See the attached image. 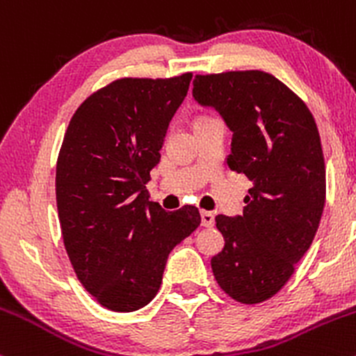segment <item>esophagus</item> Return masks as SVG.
Returning a JSON list of instances; mask_svg holds the SVG:
<instances>
[{"label":"esophagus","mask_w":356,"mask_h":356,"mask_svg":"<svg viewBox=\"0 0 356 356\" xmlns=\"http://www.w3.org/2000/svg\"><path fill=\"white\" fill-rule=\"evenodd\" d=\"M201 222L204 227H212L214 226V214L209 211H201Z\"/></svg>","instance_id":"1"}]
</instances>
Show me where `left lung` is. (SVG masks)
<instances>
[{
	"mask_svg": "<svg viewBox=\"0 0 356 356\" xmlns=\"http://www.w3.org/2000/svg\"><path fill=\"white\" fill-rule=\"evenodd\" d=\"M192 95L224 118L232 132L227 165L252 182L243 216L216 218L224 249L212 273L232 300L261 303L288 283L320 226L326 174L316 122L266 72L195 75Z\"/></svg>",
	"mask_w": 356,
	"mask_h": 356,
	"instance_id": "left-lung-1",
	"label": "left lung"
}]
</instances>
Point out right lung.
Instances as JSON below:
<instances>
[{"mask_svg":"<svg viewBox=\"0 0 356 356\" xmlns=\"http://www.w3.org/2000/svg\"><path fill=\"white\" fill-rule=\"evenodd\" d=\"M191 79L112 81L65 132L55 179L63 244L80 283L112 312L149 305L169 252L201 224L197 207L167 212L145 189Z\"/></svg>","mask_w":356,"mask_h":356,"instance_id":"right-lung-1","label":"right lung"}]
</instances>
